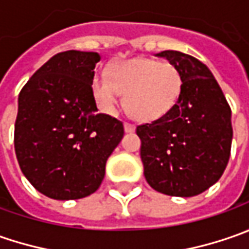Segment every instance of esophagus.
Returning <instances> with one entry per match:
<instances>
[{"mask_svg": "<svg viewBox=\"0 0 249 249\" xmlns=\"http://www.w3.org/2000/svg\"><path fill=\"white\" fill-rule=\"evenodd\" d=\"M124 130H126V133H133V131L136 130V126L126 122V123H124Z\"/></svg>", "mask_w": 249, "mask_h": 249, "instance_id": "obj_1", "label": "esophagus"}]
</instances>
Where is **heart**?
<instances>
[{"instance_id":"obj_1","label":"heart","mask_w":249,"mask_h":249,"mask_svg":"<svg viewBox=\"0 0 249 249\" xmlns=\"http://www.w3.org/2000/svg\"><path fill=\"white\" fill-rule=\"evenodd\" d=\"M91 87L102 110L113 113L122 94H126L124 107L130 115L141 122H154L165 118L176 107L183 80L173 63L133 58L112 65L109 76H95Z\"/></svg>"}]
</instances>
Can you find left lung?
Listing matches in <instances>:
<instances>
[{"label":"left lung","mask_w":249,"mask_h":249,"mask_svg":"<svg viewBox=\"0 0 249 249\" xmlns=\"http://www.w3.org/2000/svg\"><path fill=\"white\" fill-rule=\"evenodd\" d=\"M181 74L177 105L165 118L137 126L144 176L158 193L194 196L223 175L230 158L231 109L212 72L196 58L162 51Z\"/></svg>","instance_id":"1"}]
</instances>
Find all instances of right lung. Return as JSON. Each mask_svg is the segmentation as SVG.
Wrapping results in <instances>:
<instances>
[{
    "label": "right lung",
    "mask_w": 249,
    "mask_h": 249,
    "mask_svg": "<svg viewBox=\"0 0 249 249\" xmlns=\"http://www.w3.org/2000/svg\"><path fill=\"white\" fill-rule=\"evenodd\" d=\"M100 59L97 53H56L19 94L16 158L32 186L53 199L95 193L124 134L120 120L97 109L91 84Z\"/></svg>",
    "instance_id": "obj_1"
}]
</instances>
